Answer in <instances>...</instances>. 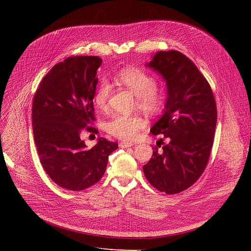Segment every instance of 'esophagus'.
I'll return each instance as SVG.
<instances>
[{
    "mask_svg": "<svg viewBox=\"0 0 251 251\" xmlns=\"http://www.w3.org/2000/svg\"><path fill=\"white\" fill-rule=\"evenodd\" d=\"M133 146L132 142H128V141H121L119 143V147L122 148V149H126V148H131Z\"/></svg>",
    "mask_w": 251,
    "mask_h": 251,
    "instance_id": "1",
    "label": "esophagus"
}]
</instances>
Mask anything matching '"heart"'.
Wrapping results in <instances>:
<instances>
[{
  "label": "heart",
  "instance_id": "obj_1",
  "mask_svg": "<svg viewBox=\"0 0 251 251\" xmlns=\"http://www.w3.org/2000/svg\"><path fill=\"white\" fill-rule=\"evenodd\" d=\"M118 80L130 89L137 98V108L149 114L159 112L165 103V91L155 86V78L139 68H125L117 75ZM111 86L107 81H101L95 95V104L98 110L107 109ZM146 123L138 116L115 115L105 123V131L112 136L122 140H133Z\"/></svg>",
  "mask_w": 251,
  "mask_h": 251
}]
</instances>
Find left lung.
I'll return each mask as SVG.
<instances>
[{
	"label": "left lung",
	"mask_w": 251,
	"mask_h": 251,
	"mask_svg": "<svg viewBox=\"0 0 251 251\" xmlns=\"http://www.w3.org/2000/svg\"><path fill=\"white\" fill-rule=\"evenodd\" d=\"M146 66L162 75L167 84L163 116L151 132L164 135L169 142L162 143V150L152 149L143 172L154 188L175 194L193 185L207 165L217 125L216 100L195 64L178 50L157 51Z\"/></svg>",
	"instance_id": "left-lung-1"
}]
</instances>
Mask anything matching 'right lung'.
<instances>
[{
  "label": "right lung",
  "mask_w": 251,
  "mask_h": 251,
  "mask_svg": "<svg viewBox=\"0 0 251 251\" xmlns=\"http://www.w3.org/2000/svg\"><path fill=\"white\" fill-rule=\"evenodd\" d=\"M98 56L65 59L44 77L32 102V129L39 160L59 186L80 191L103 176L109 155L118 143L99 138L92 149L83 132L97 134L94 98L98 84Z\"/></svg>",
  "instance_id": "right-lung-1"
}]
</instances>
